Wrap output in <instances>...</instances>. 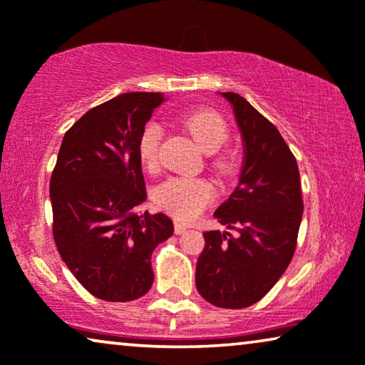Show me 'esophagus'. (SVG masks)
Here are the masks:
<instances>
[{
    "instance_id": "obj_1",
    "label": "esophagus",
    "mask_w": 365,
    "mask_h": 365,
    "mask_svg": "<svg viewBox=\"0 0 365 365\" xmlns=\"http://www.w3.org/2000/svg\"><path fill=\"white\" fill-rule=\"evenodd\" d=\"M186 231H187V227L184 226V224H181V222H174V232H176L178 236H179V234H184Z\"/></svg>"
}]
</instances>
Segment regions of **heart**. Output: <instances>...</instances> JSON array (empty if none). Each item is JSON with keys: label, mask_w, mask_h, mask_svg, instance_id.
<instances>
[{"label": "heart", "mask_w": 365, "mask_h": 365, "mask_svg": "<svg viewBox=\"0 0 365 365\" xmlns=\"http://www.w3.org/2000/svg\"><path fill=\"white\" fill-rule=\"evenodd\" d=\"M184 128L199 144L204 153L214 154L222 148L229 136L227 124L219 114L212 111H194L182 118ZM163 128L158 123H149L139 138V158L148 169H156L159 163V144ZM219 166H226L221 161ZM216 197V187L202 178H169L161 182L154 192V201L163 211L179 221H192L202 209Z\"/></svg>", "instance_id": "obj_1"}]
</instances>
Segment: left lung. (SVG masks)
Wrapping results in <instances>:
<instances>
[{"label":"left lung","mask_w":365,"mask_h":365,"mask_svg":"<svg viewBox=\"0 0 365 365\" xmlns=\"http://www.w3.org/2000/svg\"><path fill=\"white\" fill-rule=\"evenodd\" d=\"M231 104L242 138L239 182L214 216L227 231L204 232L196 287L216 307L244 309L271 291L296 251L302 221L297 163L281 133L236 93H221Z\"/></svg>","instance_id":"obj_1"}]
</instances>
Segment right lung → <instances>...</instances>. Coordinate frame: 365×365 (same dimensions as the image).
I'll return each mask as SVG.
<instances>
[{"instance_id": "right-lung-1", "label": "right lung", "mask_w": 365, "mask_h": 365, "mask_svg": "<svg viewBox=\"0 0 365 365\" xmlns=\"http://www.w3.org/2000/svg\"><path fill=\"white\" fill-rule=\"evenodd\" d=\"M161 93H124L64 134L49 182L59 256L94 297L128 302L153 286L151 256L173 236L166 214L139 216L146 184L139 138Z\"/></svg>"}]
</instances>
